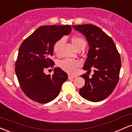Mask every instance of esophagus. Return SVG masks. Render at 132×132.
Listing matches in <instances>:
<instances>
[{"label": "esophagus", "mask_w": 132, "mask_h": 132, "mask_svg": "<svg viewBox=\"0 0 132 132\" xmlns=\"http://www.w3.org/2000/svg\"><path fill=\"white\" fill-rule=\"evenodd\" d=\"M68 78H69V79H72V78H76V76H73V75H69V76H68Z\"/></svg>", "instance_id": "34e87169"}]
</instances>
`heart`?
Listing matches in <instances>:
<instances>
[{
    "mask_svg": "<svg viewBox=\"0 0 132 132\" xmlns=\"http://www.w3.org/2000/svg\"><path fill=\"white\" fill-rule=\"evenodd\" d=\"M72 44L76 49H78L79 48L82 47H86V42L85 39L81 37L75 36L73 37L72 39ZM64 43V39L62 38L54 43L53 46L54 52L56 55H59L60 54V49ZM80 62L75 60L70 59H63L59 62V66L62 69L65 70V72L69 73H75L77 69L80 66Z\"/></svg>",
    "mask_w": 132,
    "mask_h": 132,
    "instance_id": "1",
    "label": "heart"
}]
</instances>
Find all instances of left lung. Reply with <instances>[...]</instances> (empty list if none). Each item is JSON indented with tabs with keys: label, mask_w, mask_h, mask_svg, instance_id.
Listing matches in <instances>:
<instances>
[{
	"label": "left lung",
	"mask_w": 132,
	"mask_h": 132,
	"mask_svg": "<svg viewBox=\"0 0 132 132\" xmlns=\"http://www.w3.org/2000/svg\"><path fill=\"white\" fill-rule=\"evenodd\" d=\"M73 27L86 36L89 44L83 70L88 72L94 70L91 78L86 73L81 75L85 84L79 92L85 100L101 101L112 93L118 83L121 68L120 54L112 38L97 26L87 24Z\"/></svg>",
	"instance_id": "obj_1"
}]
</instances>
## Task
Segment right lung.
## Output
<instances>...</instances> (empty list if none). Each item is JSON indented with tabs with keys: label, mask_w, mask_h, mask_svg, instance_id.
<instances>
[{
	"label": "right lung",
	"mask_w": 132,
	"mask_h": 132,
	"mask_svg": "<svg viewBox=\"0 0 132 132\" xmlns=\"http://www.w3.org/2000/svg\"><path fill=\"white\" fill-rule=\"evenodd\" d=\"M71 29L70 25L42 26L20 45L15 73L20 88L30 100L45 104L59 94L68 76L59 67H54L55 63L51 57L54 43L69 35ZM50 68L54 69V74L46 75L45 72Z\"/></svg>",
	"instance_id": "1"
}]
</instances>
